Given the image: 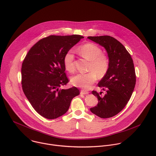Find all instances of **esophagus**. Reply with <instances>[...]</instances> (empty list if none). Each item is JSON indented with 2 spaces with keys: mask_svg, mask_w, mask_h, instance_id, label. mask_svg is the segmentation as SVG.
<instances>
[{
  "mask_svg": "<svg viewBox=\"0 0 156 156\" xmlns=\"http://www.w3.org/2000/svg\"><path fill=\"white\" fill-rule=\"evenodd\" d=\"M88 94H89V92L87 91H86L84 90H81V94H82V95H87Z\"/></svg>",
  "mask_w": 156,
  "mask_h": 156,
  "instance_id": "esophagus-1",
  "label": "esophagus"
}]
</instances>
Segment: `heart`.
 <instances>
[{
    "label": "heart",
    "mask_w": 156,
    "mask_h": 156,
    "mask_svg": "<svg viewBox=\"0 0 156 156\" xmlns=\"http://www.w3.org/2000/svg\"><path fill=\"white\" fill-rule=\"evenodd\" d=\"M78 50L81 56L90 61L86 73H79L71 78L72 83L84 89H89L97 80V75L102 78L106 75L109 69V59L108 56L102 53L101 49L94 43H86L80 45ZM74 54L72 50L67 51L63 58V64L66 70L73 72L75 70Z\"/></svg>",
    "instance_id": "1"
}]
</instances>
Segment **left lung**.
Segmentation results:
<instances>
[{"label": "left lung", "mask_w": 156, "mask_h": 156, "mask_svg": "<svg viewBox=\"0 0 156 156\" xmlns=\"http://www.w3.org/2000/svg\"><path fill=\"white\" fill-rule=\"evenodd\" d=\"M88 38L104 47L109 59L108 72L98 84L105 93L92 90L98 103L90 109L100 118H110L121 112L131 97L136 83L133 60L124 45L112 36Z\"/></svg>", "instance_id": "1"}]
</instances>
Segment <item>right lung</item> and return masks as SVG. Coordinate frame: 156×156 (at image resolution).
<instances>
[{"label":"right lung","instance_id":"right-lung-1","mask_svg":"<svg viewBox=\"0 0 156 156\" xmlns=\"http://www.w3.org/2000/svg\"><path fill=\"white\" fill-rule=\"evenodd\" d=\"M84 38L83 36L50 35L37 42L25 56L21 68L22 90L34 110L47 119L68 111L78 88L60 87L69 82L63 64L65 53Z\"/></svg>","mask_w":156,"mask_h":156}]
</instances>
